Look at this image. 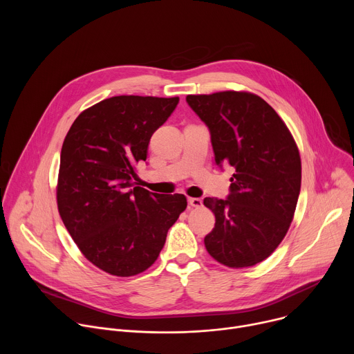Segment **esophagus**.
Returning <instances> with one entry per match:
<instances>
[{
  "label": "esophagus",
  "instance_id": "1",
  "mask_svg": "<svg viewBox=\"0 0 354 354\" xmlns=\"http://www.w3.org/2000/svg\"><path fill=\"white\" fill-rule=\"evenodd\" d=\"M189 205L192 206V207H201V206H203V200H201V198H198V197H190L189 200Z\"/></svg>",
  "mask_w": 354,
  "mask_h": 354
}]
</instances>
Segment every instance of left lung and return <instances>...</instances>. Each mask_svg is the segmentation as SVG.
<instances>
[{
	"label": "left lung",
	"mask_w": 354,
	"mask_h": 354,
	"mask_svg": "<svg viewBox=\"0 0 354 354\" xmlns=\"http://www.w3.org/2000/svg\"><path fill=\"white\" fill-rule=\"evenodd\" d=\"M186 100L210 130L216 162L235 168L228 197L203 200L216 216L206 249L224 266H255L273 254L292 221L301 187L298 147L255 93L223 91Z\"/></svg>",
	"instance_id": "1"
}]
</instances>
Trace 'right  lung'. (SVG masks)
I'll list each match as a JSON object with an SVG mask.
<instances>
[{"instance_id": "1", "label": "right lung", "mask_w": 354, "mask_h": 354, "mask_svg": "<svg viewBox=\"0 0 354 354\" xmlns=\"http://www.w3.org/2000/svg\"><path fill=\"white\" fill-rule=\"evenodd\" d=\"M178 102V96H112L81 112L64 138L59 213L82 255L109 274L147 270L187 206L183 194L153 193L134 182L151 136Z\"/></svg>"}]
</instances>
